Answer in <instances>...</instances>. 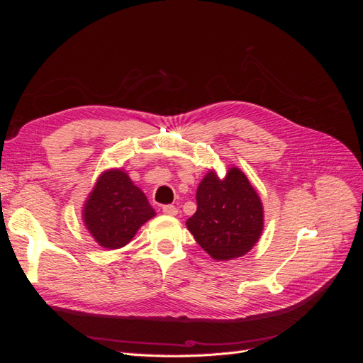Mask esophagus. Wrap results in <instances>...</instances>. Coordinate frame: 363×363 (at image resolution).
Instances as JSON below:
<instances>
[{
    "instance_id": "34e87169",
    "label": "esophagus",
    "mask_w": 363,
    "mask_h": 363,
    "mask_svg": "<svg viewBox=\"0 0 363 363\" xmlns=\"http://www.w3.org/2000/svg\"><path fill=\"white\" fill-rule=\"evenodd\" d=\"M162 211H163V213L164 215H169V216H175L179 213V211H177V207L175 206H172V204H168V206H163L162 207Z\"/></svg>"
}]
</instances>
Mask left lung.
Returning <instances> with one entry per match:
<instances>
[{"label":"left lung","mask_w":363,"mask_h":363,"mask_svg":"<svg viewBox=\"0 0 363 363\" xmlns=\"http://www.w3.org/2000/svg\"><path fill=\"white\" fill-rule=\"evenodd\" d=\"M196 212L186 227L208 256L227 262L245 256L263 232V204L247 175L228 168L224 179L208 169L196 189Z\"/></svg>","instance_id":"1"}]
</instances>
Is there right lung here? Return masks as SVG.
<instances>
[{
  "mask_svg": "<svg viewBox=\"0 0 363 363\" xmlns=\"http://www.w3.org/2000/svg\"><path fill=\"white\" fill-rule=\"evenodd\" d=\"M155 216L145 194L121 168L100 174L82 211L86 230L98 245L107 250L125 247Z\"/></svg>",
  "mask_w": 363,
  "mask_h": 363,
  "instance_id": "right-lung-1",
  "label": "right lung"
}]
</instances>
